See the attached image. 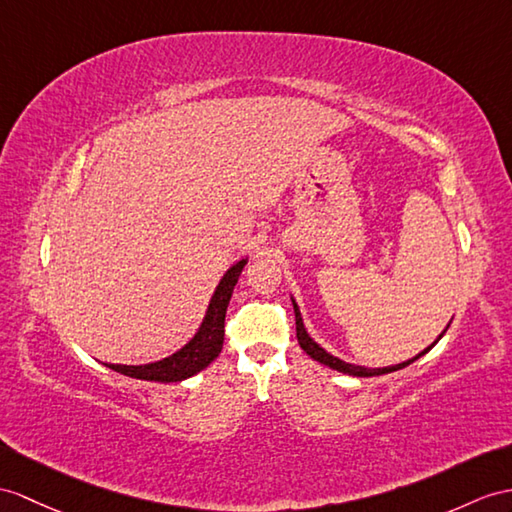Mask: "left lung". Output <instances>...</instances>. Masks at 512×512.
Segmentation results:
<instances>
[{
    "instance_id": "left-lung-1",
    "label": "left lung",
    "mask_w": 512,
    "mask_h": 512,
    "mask_svg": "<svg viewBox=\"0 0 512 512\" xmlns=\"http://www.w3.org/2000/svg\"><path fill=\"white\" fill-rule=\"evenodd\" d=\"M293 302V310H295V330H297V341H299V347H302V350L313 358V360H317V363H321V365H326V367H330V369H336V371H341V373H347V376H358V378H369V376H382V373H391V371H397V369H404V367H408L410 363H415L417 358H421L423 354H428L432 347L441 341V336L445 334V330L439 334V339H436L430 347H426V350H423L421 354H417L415 358H410V360H406V363H400V365H393V367H382V369H369V367H358V365H352V363H345V360H341V358H336V356H332V354H328L326 350H323V347L319 345V343H315L313 339H310V334L306 332V328H304V321H302V313H299V308H297V304H295V299H291Z\"/></svg>"
}]
</instances>
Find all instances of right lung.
<instances>
[{
    "label": "right lung",
    "mask_w": 512,
    "mask_h": 512,
    "mask_svg": "<svg viewBox=\"0 0 512 512\" xmlns=\"http://www.w3.org/2000/svg\"><path fill=\"white\" fill-rule=\"evenodd\" d=\"M245 265H247V258L239 260V263L232 265L226 271V276L221 278L213 299H210L202 326H199L193 339L186 343L182 350L149 365H112V363H104V365L110 367L112 371L123 373V376H130L136 380H149V382H182L186 378L195 376V373H199L202 369H206L219 356L223 347L226 310H228L234 286L239 282V276Z\"/></svg>",
    "instance_id": "1"
}]
</instances>
